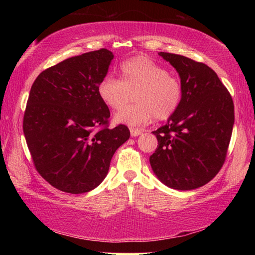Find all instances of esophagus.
Wrapping results in <instances>:
<instances>
[{
	"label": "esophagus",
	"instance_id": "1",
	"mask_svg": "<svg viewBox=\"0 0 255 255\" xmlns=\"http://www.w3.org/2000/svg\"><path fill=\"white\" fill-rule=\"evenodd\" d=\"M141 132H143V130H141V129L130 128V135H131L132 137H137V136H139Z\"/></svg>",
	"mask_w": 255,
	"mask_h": 255
}]
</instances>
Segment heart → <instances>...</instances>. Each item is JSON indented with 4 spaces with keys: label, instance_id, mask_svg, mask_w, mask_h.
Wrapping results in <instances>:
<instances>
[{
    "label": "heart",
    "instance_id": "1",
    "mask_svg": "<svg viewBox=\"0 0 255 255\" xmlns=\"http://www.w3.org/2000/svg\"><path fill=\"white\" fill-rule=\"evenodd\" d=\"M122 81L108 75L98 85L101 101L111 109L118 110L128 101V91L136 90V103L117 112L115 120L129 126L169 119L179 109L183 97V86L178 76L169 74L146 56H135L120 65Z\"/></svg>",
    "mask_w": 255,
    "mask_h": 255
}]
</instances>
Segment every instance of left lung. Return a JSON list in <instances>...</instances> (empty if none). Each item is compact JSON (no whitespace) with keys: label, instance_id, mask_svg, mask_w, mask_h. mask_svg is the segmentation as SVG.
Masks as SVG:
<instances>
[{"label":"left lung","instance_id":"1","mask_svg":"<svg viewBox=\"0 0 255 255\" xmlns=\"http://www.w3.org/2000/svg\"><path fill=\"white\" fill-rule=\"evenodd\" d=\"M179 73L183 97L179 109L153 133L157 148L149 156L162 183L175 190L200 188L225 162L234 126V103L217 74L204 63L158 53Z\"/></svg>","mask_w":255,"mask_h":255}]
</instances>
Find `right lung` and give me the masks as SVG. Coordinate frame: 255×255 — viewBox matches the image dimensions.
<instances>
[{
	"mask_svg": "<svg viewBox=\"0 0 255 255\" xmlns=\"http://www.w3.org/2000/svg\"><path fill=\"white\" fill-rule=\"evenodd\" d=\"M112 59L106 48L67 58L41 72L30 90L25 140L38 173L60 191L97 188L130 136L125 125L109 128V108L98 94Z\"/></svg>",
	"mask_w": 255,
	"mask_h": 255,
	"instance_id": "right-lung-1",
	"label": "right lung"
}]
</instances>
